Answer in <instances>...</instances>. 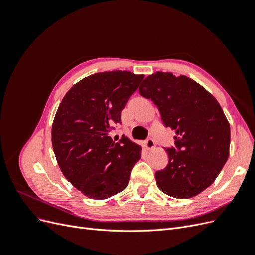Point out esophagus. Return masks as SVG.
Masks as SVG:
<instances>
[{"label":"esophagus","mask_w":255,"mask_h":255,"mask_svg":"<svg viewBox=\"0 0 255 255\" xmlns=\"http://www.w3.org/2000/svg\"><path fill=\"white\" fill-rule=\"evenodd\" d=\"M154 144H155V142H154V139H153V138L149 137L148 139H145V141L143 142V148L145 150H150V149L153 148Z\"/></svg>","instance_id":"34e87169"}]
</instances>
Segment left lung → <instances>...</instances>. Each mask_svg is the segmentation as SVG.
<instances>
[{
    "label": "left lung",
    "mask_w": 255,
    "mask_h": 255,
    "mask_svg": "<svg viewBox=\"0 0 255 255\" xmlns=\"http://www.w3.org/2000/svg\"><path fill=\"white\" fill-rule=\"evenodd\" d=\"M139 94L152 100L165 127L175 130L174 145L166 148L168 165L155 172L158 188L177 199L199 195L229 158L231 129L221 106L201 85L171 72L149 75Z\"/></svg>",
    "instance_id": "left-lung-1"
}]
</instances>
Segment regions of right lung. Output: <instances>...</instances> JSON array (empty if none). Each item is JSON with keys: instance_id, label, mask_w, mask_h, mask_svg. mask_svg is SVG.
Here are the masks:
<instances>
[{"instance_id": "add662e5", "label": "right lung", "mask_w": 255, "mask_h": 255, "mask_svg": "<svg viewBox=\"0 0 255 255\" xmlns=\"http://www.w3.org/2000/svg\"><path fill=\"white\" fill-rule=\"evenodd\" d=\"M143 75L129 71L92 74L69 90L52 127V144L66 179L91 199H107L125 189L140 159V145L110 132Z\"/></svg>"}]
</instances>
